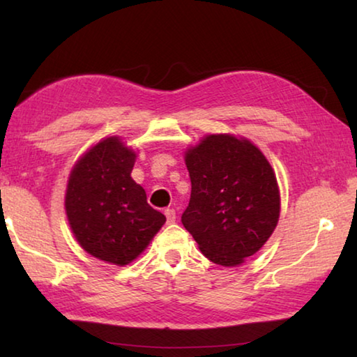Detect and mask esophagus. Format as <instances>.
<instances>
[{
	"label": "esophagus",
	"instance_id": "1",
	"mask_svg": "<svg viewBox=\"0 0 357 357\" xmlns=\"http://www.w3.org/2000/svg\"><path fill=\"white\" fill-rule=\"evenodd\" d=\"M165 217H167V222L168 223H173L174 220H176V211L174 209H165Z\"/></svg>",
	"mask_w": 357,
	"mask_h": 357
}]
</instances>
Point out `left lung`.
I'll list each match as a JSON object with an SVG mask.
<instances>
[{"label": "left lung", "instance_id": "8db88e82", "mask_svg": "<svg viewBox=\"0 0 357 357\" xmlns=\"http://www.w3.org/2000/svg\"><path fill=\"white\" fill-rule=\"evenodd\" d=\"M192 192L185 227L204 257L239 266L264 245L280 217V192L273 167L250 140L206 135L184 155Z\"/></svg>", "mask_w": 357, "mask_h": 357}]
</instances>
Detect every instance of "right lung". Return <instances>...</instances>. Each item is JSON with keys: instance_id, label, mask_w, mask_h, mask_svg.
Returning <instances> with one entry per match:
<instances>
[{"instance_id": "add662e5", "label": "right lung", "mask_w": 357, "mask_h": 357, "mask_svg": "<svg viewBox=\"0 0 357 357\" xmlns=\"http://www.w3.org/2000/svg\"><path fill=\"white\" fill-rule=\"evenodd\" d=\"M135 159L119 137H107L75 162L66 187V215L77 243L116 266L134 261L167 220L132 179Z\"/></svg>"}]
</instances>
